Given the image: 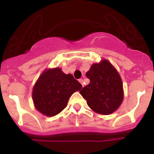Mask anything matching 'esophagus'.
Instances as JSON below:
<instances>
[{
    "label": "esophagus",
    "instance_id": "34e87169",
    "mask_svg": "<svg viewBox=\"0 0 154 154\" xmlns=\"http://www.w3.org/2000/svg\"><path fill=\"white\" fill-rule=\"evenodd\" d=\"M79 82H80V83H81L82 86H83V79H80V80H79Z\"/></svg>",
    "mask_w": 154,
    "mask_h": 154
}]
</instances>
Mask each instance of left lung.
I'll use <instances>...</instances> for the list:
<instances>
[{"mask_svg":"<svg viewBox=\"0 0 154 154\" xmlns=\"http://www.w3.org/2000/svg\"><path fill=\"white\" fill-rule=\"evenodd\" d=\"M90 83L80 93L95 112L109 115L118 109L124 98L122 80L119 72L106 60L94 63L86 72Z\"/></svg>","mask_w":154,"mask_h":154,"instance_id":"1","label":"left lung"}]
</instances>
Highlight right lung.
I'll return each mask as SVG.
<instances>
[{
    "label": "right lung",
    "instance_id": "add662e5",
    "mask_svg": "<svg viewBox=\"0 0 154 154\" xmlns=\"http://www.w3.org/2000/svg\"><path fill=\"white\" fill-rule=\"evenodd\" d=\"M81 88L71 74H66L60 68H51L38 77L32 90V100L38 111L52 117L63 111L71 94Z\"/></svg>",
    "mask_w": 154,
    "mask_h": 154
}]
</instances>
